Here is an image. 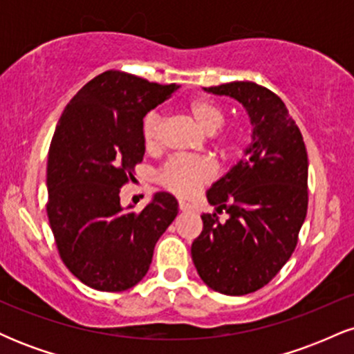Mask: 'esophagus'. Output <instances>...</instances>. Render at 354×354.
I'll return each mask as SVG.
<instances>
[{
  "label": "esophagus",
  "instance_id": "1",
  "mask_svg": "<svg viewBox=\"0 0 354 354\" xmlns=\"http://www.w3.org/2000/svg\"><path fill=\"white\" fill-rule=\"evenodd\" d=\"M178 206H180L181 211H189V209H193V206H191L189 203H186V201H183V200L178 201Z\"/></svg>",
  "mask_w": 354,
  "mask_h": 354
}]
</instances>
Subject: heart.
<instances>
[{
	"label": "heart",
	"mask_w": 354,
	"mask_h": 354,
	"mask_svg": "<svg viewBox=\"0 0 354 354\" xmlns=\"http://www.w3.org/2000/svg\"><path fill=\"white\" fill-rule=\"evenodd\" d=\"M186 113L196 123L203 133L209 135L211 143L219 153L228 156L236 149L241 138V131L234 126H225V113L216 101L198 96L188 101ZM163 121L158 113H149L143 123V141L146 149L156 151L160 148ZM214 176V165L206 158H186L178 156L169 160L160 171V183L166 189L173 191L180 196H189L205 183Z\"/></svg>",
	"instance_id": "b5f03b06"
}]
</instances>
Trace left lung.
<instances>
[{"label": "left lung", "mask_w": 354, "mask_h": 354, "mask_svg": "<svg viewBox=\"0 0 354 354\" xmlns=\"http://www.w3.org/2000/svg\"><path fill=\"white\" fill-rule=\"evenodd\" d=\"M238 100L253 124V141L208 189L209 205L191 245L198 274L211 290L230 296L258 291L286 265L298 245L308 211V154L301 131L271 89L253 81L205 88Z\"/></svg>", "instance_id": "8db88e82"}]
</instances>
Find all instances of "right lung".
Wrapping results in <instances>:
<instances>
[{
  "mask_svg": "<svg viewBox=\"0 0 354 354\" xmlns=\"http://www.w3.org/2000/svg\"><path fill=\"white\" fill-rule=\"evenodd\" d=\"M178 88L109 70L59 118L48 151L46 213L63 263L93 290L118 293L140 283L176 218L173 194L156 193L135 211L121 206L120 191L143 161V118Z\"/></svg>",
  "mask_w": 354,
  "mask_h": 354,
  "instance_id": "1",
  "label": "right lung"
}]
</instances>
